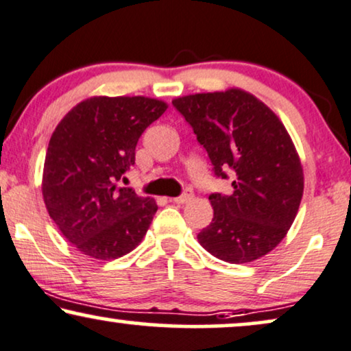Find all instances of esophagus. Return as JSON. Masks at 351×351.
Instances as JSON below:
<instances>
[{
  "label": "esophagus",
  "instance_id": "34e87169",
  "mask_svg": "<svg viewBox=\"0 0 351 351\" xmlns=\"http://www.w3.org/2000/svg\"><path fill=\"white\" fill-rule=\"evenodd\" d=\"M194 197V194H193V191L191 189H186L183 194L180 195V197H173V199H170L173 204H188L191 199Z\"/></svg>",
  "mask_w": 351,
  "mask_h": 351
}]
</instances>
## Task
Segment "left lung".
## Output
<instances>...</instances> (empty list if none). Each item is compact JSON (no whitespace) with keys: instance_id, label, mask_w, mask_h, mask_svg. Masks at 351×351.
Instances as JSON below:
<instances>
[{"instance_id":"1","label":"left lung","mask_w":351,"mask_h":351,"mask_svg":"<svg viewBox=\"0 0 351 351\" xmlns=\"http://www.w3.org/2000/svg\"><path fill=\"white\" fill-rule=\"evenodd\" d=\"M231 195L212 194L213 219L197 234L208 254L250 263L286 237L303 195V168L291 134L265 102L241 88L173 99Z\"/></svg>"}]
</instances>
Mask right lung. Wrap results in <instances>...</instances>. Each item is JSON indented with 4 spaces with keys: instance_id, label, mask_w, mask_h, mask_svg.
I'll return each instance as SVG.
<instances>
[{
    "instance_id": "right-lung-1",
    "label": "right lung",
    "mask_w": 351,
    "mask_h": 351,
    "mask_svg": "<svg viewBox=\"0 0 351 351\" xmlns=\"http://www.w3.org/2000/svg\"><path fill=\"white\" fill-rule=\"evenodd\" d=\"M167 109V102L146 96H93L56 127L41 193L51 219L83 255L115 260L146 236L156 200L117 181L134 163L139 136Z\"/></svg>"
}]
</instances>
